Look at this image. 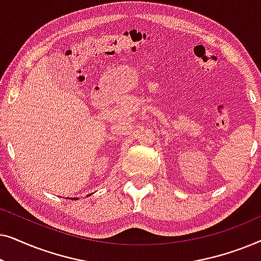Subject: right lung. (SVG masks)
<instances>
[{"mask_svg": "<svg viewBox=\"0 0 261 261\" xmlns=\"http://www.w3.org/2000/svg\"><path fill=\"white\" fill-rule=\"evenodd\" d=\"M76 199H77V198H76Z\"/></svg>", "mask_w": 261, "mask_h": 261, "instance_id": "obj_1", "label": "right lung"}]
</instances>
